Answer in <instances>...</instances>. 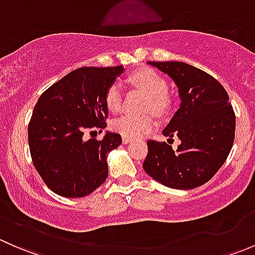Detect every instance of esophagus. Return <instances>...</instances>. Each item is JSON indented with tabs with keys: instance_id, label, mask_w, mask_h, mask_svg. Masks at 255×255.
<instances>
[{
	"instance_id": "1",
	"label": "esophagus",
	"mask_w": 255,
	"mask_h": 255,
	"mask_svg": "<svg viewBox=\"0 0 255 255\" xmlns=\"http://www.w3.org/2000/svg\"><path fill=\"white\" fill-rule=\"evenodd\" d=\"M122 142H123V144H128V143L132 142V139H130V138H127V137H123Z\"/></svg>"
}]
</instances>
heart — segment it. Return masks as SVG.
I'll return each mask as SVG.
<instances>
[{"label":"heart","mask_w":255,"mask_h":255,"mask_svg":"<svg viewBox=\"0 0 255 255\" xmlns=\"http://www.w3.org/2000/svg\"><path fill=\"white\" fill-rule=\"evenodd\" d=\"M129 81L149 95L148 109L155 112L164 111L166 106L165 80L151 69H140L129 76ZM106 105L111 112H118L122 106V87L118 82H113L106 92ZM155 126L151 116L125 115L113 122L112 127L123 137L140 138L150 132Z\"/></svg>","instance_id":"obj_1"}]
</instances>
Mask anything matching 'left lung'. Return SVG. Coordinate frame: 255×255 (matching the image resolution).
<instances>
[{
	"label": "left lung",
	"mask_w": 255,
	"mask_h": 255,
	"mask_svg": "<svg viewBox=\"0 0 255 255\" xmlns=\"http://www.w3.org/2000/svg\"><path fill=\"white\" fill-rule=\"evenodd\" d=\"M175 82L179 110L163 130L170 143L148 140L143 169L164 186L191 190L206 184L225 164L235 140L236 116L225 87L205 71L181 61H148ZM169 142V139H168Z\"/></svg>",
	"instance_id": "8db88e82"
}]
</instances>
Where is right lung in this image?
<instances>
[{
  "label": "right lung",
  "mask_w": 255,
  "mask_h": 255,
  "mask_svg": "<svg viewBox=\"0 0 255 255\" xmlns=\"http://www.w3.org/2000/svg\"><path fill=\"white\" fill-rule=\"evenodd\" d=\"M125 71L80 68L45 90L28 126V143L35 169L45 185L64 197H84L109 176L107 155L122 143L106 132L102 140L84 139L92 128H106V92Z\"/></svg>",
  "instance_id": "add662e5"
}]
</instances>
